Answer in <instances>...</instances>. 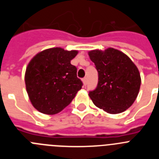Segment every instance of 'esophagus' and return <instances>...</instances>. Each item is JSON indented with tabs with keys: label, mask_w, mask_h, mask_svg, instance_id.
Segmentation results:
<instances>
[{
	"label": "esophagus",
	"mask_w": 159,
	"mask_h": 159,
	"mask_svg": "<svg viewBox=\"0 0 159 159\" xmlns=\"http://www.w3.org/2000/svg\"><path fill=\"white\" fill-rule=\"evenodd\" d=\"M83 83H84V86H86L87 84H88V80H87V78L83 79Z\"/></svg>",
	"instance_id": "1"
}]
</instances>
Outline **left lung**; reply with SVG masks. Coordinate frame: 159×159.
Segmentation results:
<instances>
[{
  "instance_id": "obj_1",
  "label": "left lung",
  "mask_w": 159,
  "mask_h": 159,
  "mask_svg": "<svg viewBox=\"0 0 159 159\" xmlns=\"http://www.w3.org/2000/svg\"><path fill=\"white\" fill-rule=\"evenodd\" d=\"M88 56L99 73L96 88L88 94L93 103L109 114L125 111L139 92L138 67L125 53L113 48L92 50Z\"/></svg>"
}]
</instances>
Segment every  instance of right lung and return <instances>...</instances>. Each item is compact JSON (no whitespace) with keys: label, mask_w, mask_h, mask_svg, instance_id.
Masks as SVG:
<instances>
[{"label":"right lung","mask_w":159,"mask_h":159,"mask_svg":"<svg viewBox=\"0 0 159 159\" xmlns=\"http://www.w3.org/2000/svg\"><path fill=\"white\" fill-rule=\"evenodd\" d=\"M76 50L52 48L38 52L29 61L25 75V86L32 106L45 115H56L70 104L82 82L71 60Z\"/></svg>","instance_id":"1"}]
</instances>
